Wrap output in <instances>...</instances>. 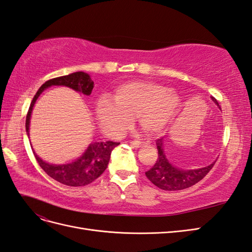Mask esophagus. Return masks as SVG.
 Returning a JSON list of instances; mask_svg holds the SVG:
<instances>
[{
  "label": "esophagus",
  "instance_id": "obj_1",
  "mask_svg": "<svg viewBox=\"0 0 252 252\" xmlns=\"http://www.w3.org/2000/svg\"><path fill=\"white\" fill-rule=\"evenodd\" d=\"M130 144H131V146H133V147H135V148H139V147H141L143 144H144V143L140 142V141H132V142H130Z\"/></svg>",
  "mask_w": 252,
  "mask_h": 252
}]
</instances>
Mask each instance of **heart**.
Returning <instances> with one entry per match:
<instances>
[{"instance_id":"heart-1","label":"heart","mask_w":252,"mask_h":252,"mask_svg":"<svg viewBox=\"0 0 252 252\" xmlns=\"http://www.w3.org/2000/svg\"><path fill=\"white\" fill-rule=\"evenodd\" d=\"M180 97L173 90L153 81H130L114 90L111 100L100 98L95 117L103 131L120 137L137 117L146 133L160 134L173 123L180 108Z\"/></svg>"}]
</instances>
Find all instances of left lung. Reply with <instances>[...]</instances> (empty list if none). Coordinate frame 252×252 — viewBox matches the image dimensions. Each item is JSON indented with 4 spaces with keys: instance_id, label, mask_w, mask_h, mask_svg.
<instances>
[{
    "instance_id": "8db88e82",
    "label": "left lung",
    "mask_w": 252,
    "mask_h": 252,
    "mask_svg": "<svg viewBox=\"0 0 252 252\" xmlns=\"http://www.w3.org/2000/svg\"><path fill=\"white\" fill-rule=\"evenodd\" d=\"M211 98L215 105L220 106L219 101L214 97ZM156 145L158 148V159L145 175L156 187L164 191H179V189H185L196 185L211 171L216 162L214 161L211 164L200 168H180L173 165V163L167 159L164 151V139H158L156 141Z\"/></svg>"
}]
</instances>
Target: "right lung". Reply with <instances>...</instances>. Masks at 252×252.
<instances>
[{
  "label": "right lung",
  "mask_w": 252,
  "mask_h": 252,
  "mask_svg": "<svg viewBox=\"0 0 252 252\" xmlns=\"http://www.w3.org/2000/svg\"><path fill=\"white\" fill-rule=\"evenodd\" d=\"M53 86L67 87L78 93L90 95L94 88V83L89 74L85 72H75L69 75L47 80L39 88L27 112L25 123L27 137H30V124L33 106L42 92ZM120 143L112 141L92 142L80 157L72 162L63 163V164H53V163L46 162L40 158L33 149L32 152L39 165L54 180L70 187H84L96 180L105 172L110 160L111 152Z\"/></svg>",
  "instance_id": "obj_1"
}]
</instances>
